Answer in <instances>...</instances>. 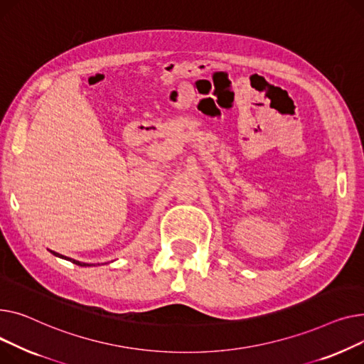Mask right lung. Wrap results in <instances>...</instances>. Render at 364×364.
Here are the masks:
<instances>
[{
  "label": "right lung",
  "instance_id": "right-lung-1",
  "mask_svg": "<svg viewBox=\"0 0 364 364\" xmlns=\"http://www.w3.org/2000/svg\"><path fill=\"white\" fill-rule=\"evenodd\" d=\"M54 255H57V257H60V259H66V260H69V262H72V263H75V264H77V266H83V267H87V266H91V264H88V263H82V262H77V260H72V259H69V257H64V255H61V254H58V252H55V251H51Z\"/></svg>",
  "mask_w": 364,
  "mask_h": 364
}]
</instances>
